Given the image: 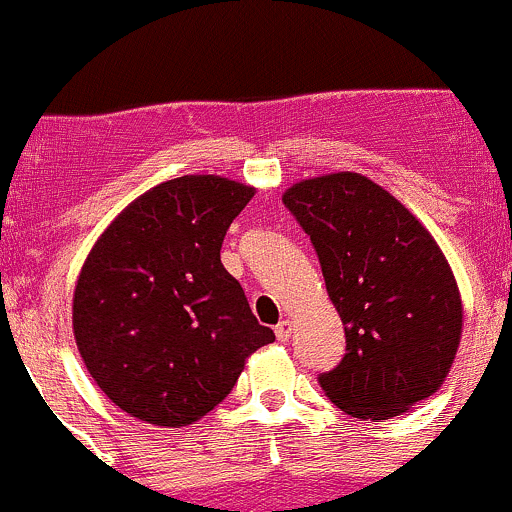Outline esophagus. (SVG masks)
Here are the masks:
<instances>
[{
	"label": "esophagus",
	"mask_w": 512,
	"mask_h": 512,
	"mask_svg": "<svg viewBox=\"0 0 512 512\" xmlns=\"http://www.w3.org/2000/svg\"><path fill=\"white\" fill-rule=\"evenodd\" d=\"M291 331H293V323L286 318V321H281L276 326V338L278 341H288V338H291Z\"/></svg>",
	"instance_id": "obj_1"
}]
</instances>
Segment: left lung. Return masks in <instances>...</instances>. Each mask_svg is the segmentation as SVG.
I'll return each instance as SVG.
<instances>
[{
    "mask_svg": "<svg viewBox=\"0 0 512 512\" xmlns=\"http://www.w3.org/2000/svg\"><path fill=\"white\" fill-rule=\"evenodd\" d=\"M283 204L311 236L346 326V356L318 376L333 406L388 421L433 396L458 351L463 303L426 226L353 171L298 181Z\"/></svg>",
    "mask_w": 512,
    "mask_h": 512,
    "instance_id": "1",
    "label": "left lung"
}]
</instances>
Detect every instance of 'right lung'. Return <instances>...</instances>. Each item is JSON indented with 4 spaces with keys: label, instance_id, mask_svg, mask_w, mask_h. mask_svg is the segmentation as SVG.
<instances>
[{
    "label": "right lung",
    "instance_id": "1",
    "mask_svg": "<svg viewBox=\"0 0 512 512\" xmlns=\"http://www.w3.org/2000/svg\"><path fill=\"white\" fill-rule=\"evenodd\" d=\"M254 186L214 174L164 181L96 239L74 288L86 371L114 406L179 428L219 406L246 358L276 341L221 263Z\"/></svg>",
    "mask_w": 512,
    "mask_h": 512
}]
</instances>
